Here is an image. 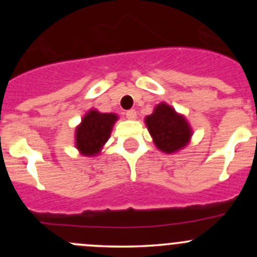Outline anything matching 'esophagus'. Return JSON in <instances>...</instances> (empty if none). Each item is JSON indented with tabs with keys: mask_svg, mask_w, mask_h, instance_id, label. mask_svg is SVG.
<instances>
[{
	"mask_svg": "<svg viewBox=\"0 0 257 257\" xmlns=\"http://www.w3.org/2000/svg\"><path fill=\"white\" fill-rule=\"evenodd\" d=\"M125 115H126V118H129V119H136V118H137V112H136V109H129V110H126Z\"/></svg>",
	"mask_w": 257,
	"mask_h": 257,
	"instance_id": "esophagus-1",
	"label": "esophagus"
}]
</instances>
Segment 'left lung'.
<instances>
[{"instance_id": "left-lung-1", "label": "left lung", "mask_w": 257, "mask_h": 257, "mask_svg": "<svg viewBox=\"0 0 257 257\" xmlns=\"http://www.w3.org/2000/svg\"><path fill=\"white\" fill-rule=\"evenodd\" d=\"M145 123L155 145L168 154L185 147L191 137L185 118L165 103L157 105L154 113L145 118Z\"/></svg>"}]
</instances>
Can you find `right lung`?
Masks as SVG:
<instances>
[{"mask_svg": "<svg viewBox=\"0 0 257 257\" xmlns=\"http://www.w3.org/2000/svg\"><path fill=\"white\" fill-rule=\"evenodd\" d=\"M116 118L118 116L113 113L88 112L76 132V145L79 152L88 157L98 154L109 139Z\"/></svg>", "mask_w": 257, "mask_h": 257, "instance_id": "1", "label": "right lung"}]
</instances>
